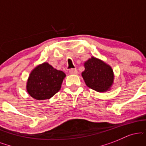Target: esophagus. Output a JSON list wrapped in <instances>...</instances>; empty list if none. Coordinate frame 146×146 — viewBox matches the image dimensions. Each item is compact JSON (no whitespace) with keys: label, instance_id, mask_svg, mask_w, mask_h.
<instances>
[{"label":"esophagus","instance_id":"obj_1","mask_svg":"<svg viewBox=\"0 0 146 146\" xmlns=\"http://www.w3.org/2000/svg\"><path fill=\"white\" fill-rule=\"evenodd\" d=\"M69 73L70 74H77L78 73V71H77L76 68H71L69 70Z\"/></svg>","mask_w":146,"mask_h":146}]
</instances>
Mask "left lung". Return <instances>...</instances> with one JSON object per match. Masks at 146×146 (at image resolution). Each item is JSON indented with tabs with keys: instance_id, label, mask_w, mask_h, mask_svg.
<instances>
[{
	"instance_id": "left-lung-1",
	"label": "left lung",
	"mask_w": 146,
	"mask_h": 146,
	"mask_svg": "<svg viewBox=\"0 0 146 146\" xmlns=\"http://www.w3.org/2000/svg\"><path fill=\"white\" fill-rule=\"evenodd\" d=\"M84 67L82 75L87 86L98 92L109 89L114 79L113 69L110 66L92 57L84 63Z\"/></svg>"
}]
</instances>
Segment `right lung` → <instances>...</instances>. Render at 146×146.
<instances>
[{
    "instance_id": "1",
    "label": "right lung",
    "mask_w": 146,
    "mask_h": 146,
    "mask_svg": "<svg viewBox=\"0 0 146 146\" xmlns=\"http://www.w3.org/2000/svg\"><path fill=\"white\" fill-rule=\"evenodd\" d=\"M65 76L63 71L55 69L48 63H43L30 73L27 90L36 100L49 99L59 91Z\"/></svg>"
}]
</instances>
